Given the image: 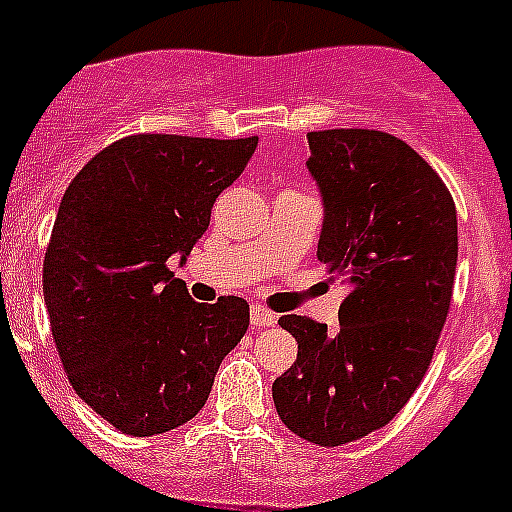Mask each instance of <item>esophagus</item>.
<instances>
[{
    "instance_id": "1",
    "label": "esophagus",
    "mask_w": 512,
    "mask_h": 512,
    "mask_svg": "<svg viewBox=\"0 0 512 512\" xmlns=\"http://www.w3.org/2000/svg\"><path fill=\"white\" fill-rule=\"evenodd\" d=\"M251 325L253 328H269V325H277V315L261 305L251 307Z\"/></svg>"
}]
</instances>
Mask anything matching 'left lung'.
<instances>
[{"mask_svg":"<svg viewBox=\"0 0 512 512\" xmlns=\"http://www.w3.org/2000/svg\"><path fill=\"white\" fill-rule=\"evenodd\" d=\"M307 143L325 205L318 259L348 295L336 330L279 318L297 361L271 395L289 431L343 446L390 423L431 366L454 295L456 207L436 169L395 135L315 130Z\"/></svg>","mask_w":512,"mask_h":512,"instance_id":"obj_1","label":"left lung"}]
</instances>
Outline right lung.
Returning <instances> with one entry per match:
<instances>
[{"label": "right lung", "mask_w": 512, "mask_h": 512, "mask_svg": "<svg viewBox=\"0 0 512 512\" xmlns=\"http://www.w3.org/2000/svg\"><path fill=\"white\" fill-rule=\"evenodd\" d=\"M256 143L128 135L63 194L45 248V307L71 387L117 431L156 436L192 420L246 336L248 302H194L169 259L202 238Z\"/></svg>", "instance_id": "right-lung-1"}]
</instances>
